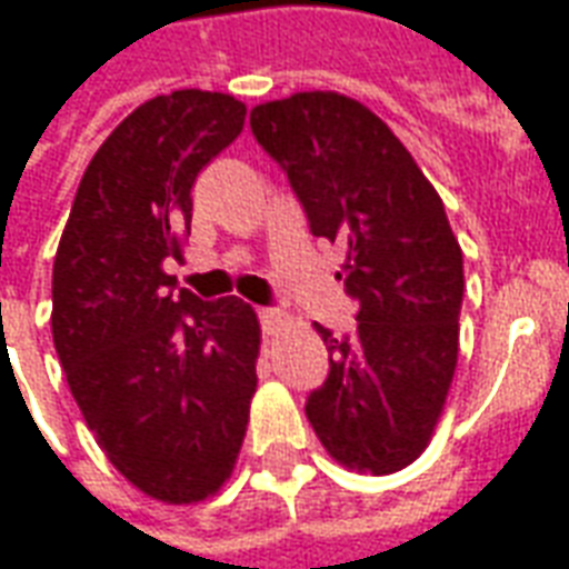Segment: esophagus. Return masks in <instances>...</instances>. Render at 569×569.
Masks as SVG:
<instances>
[{"mask_svg": "<svg viewBox=\"0 0 569 569\" xmlns=\"http://www.w3.org/2000/svg\"><path fill=\"white\" fill-rule=\"evenodd\" d=\"M259 322H261V332L273 335L277 332V326H280V310L259 308Z\"/></svg>", "mask_w": 569, "mask_h": 569, "instance_id": "1", "label": "esophagus"}]
</instances>
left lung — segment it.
Segmentation results:
<instances>
[{"mask_svg": "<svg viewBox=\"0 0 569 569\" xmlns=\"http://www.w3.org/2000/svg\"><path fill=\"white\" fill-rule=\"evenodd\" d=\"M249 128L280 163L313 237L345 249L357 332H317L329 375L305 411L326 451L396 472L427 448L451 387L463 252L445 203L381 118L332 91L256 106Z\"/></svg>", "mask_w": 569, "mask_h": 569, "instance_id": "1", "label": "left lung"}]
</instances>
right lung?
<instances>
[{
    "label": "right lung",
    "instance_id": "add662e5",
    "mask_svg": "<svg viewBox=\"0 0 569 569\" xmlns=\"http://www.w3.org/2000/svg\"><path fill=\"white\" fill-rule=\"evenodd\" d=\"M247 106L173 91L130 112L81 176L51 280L69 390L121 476L163 502L222 488L256 393L259 320L179 289L191 186L240 137Z\"/></svg>",
    "mask_w": 569,
    "mask_h": 569
}]
</instances>
